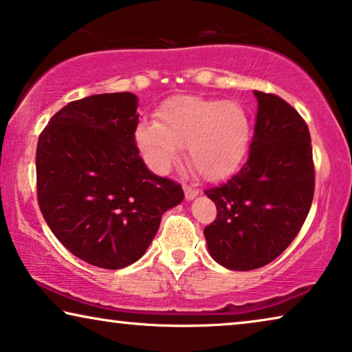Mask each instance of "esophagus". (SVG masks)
<instances>
[{"mask_svg":"<svg viewBox=\"0 0 352 352\" xmlns=\"http://www.w3.org/2000/svg\"><path fill=\"white\" fill-rule=\"evenodd\" d=\"M183 191H185L186 201H192V199L199 194V190H196V188H191V186H183Z\"/></svg>","mask_w":352,"mask_h":352,"instance_id":"1","label":"esophagus"}]
</instances>
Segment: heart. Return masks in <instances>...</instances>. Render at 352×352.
Returning <instances> with one entry per match:
<instances>
[{"instance_id":"heart-1","label":"heart","mask_w":352,"mask_h":352,"mask_svg":"<svg viewBox=\"0 0 352 352\" xmlns=\"http://www.w3.org/2000/svg\"><path fill=\"white\" fill-rule=\"evenodd\" d=\"M156 120H142L134 138L155 172H167L188 150V162L207 180H221L237 169L248 150L251 124L235 101L177 96L166 101Z\"/></svg>"}]
</instances>
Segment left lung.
<instances>
[{
	"label": "left lung",
	"instance_id": "obj_1",
	"mask_svg": "<svg viewBox=\"0 0 352 352\" xmlns=\"http://www.w3.org/2000/svg\"><path fill=\"white\" fill-rule=\"evenodd\" d=\"M258 99L248 160L230 180L206 191L218 208L204 229L207 248L229 270L259 269L300 230L314 192L311 138L297 110L275 94Z\"/></svg>",
	"mask_w": 352,
	"mask_h": 352
}]
</instances>
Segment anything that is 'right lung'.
Masks as SVG:
<instances>
[{"label": "right lung", "mask_w": 352, "mask_h": 352, "mask_svg": "<svg viewBox=\"0 0 352 352\" xmlns=\"http://www.w3.org/2000/svg\"><path fill=\"white\" fill-rule=\"evenodd\" d=\"M138 101L128 91L72 101L50 118L36 150L45 223L72 254L101 269L142 258L162 213L185 197L140 158Z\"/></svg>", "instance_id": "obj_1"}]
</instances>
